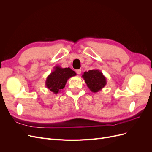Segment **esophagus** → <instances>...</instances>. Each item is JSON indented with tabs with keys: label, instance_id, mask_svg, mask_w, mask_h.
Segmentation results:
<instances>
[{
	"label": "esophagus",
	"instance_id": "34e87169",
	"mask_svg": "<svg viewBox=\"0 0 152 152\" xmlns=\"http://www.w3.org/2000/svg\"><path fill=\"white\" fill-rule=\"evenodd\" d=\"M76 73H77L78 75H80V73H81V70H80V69H79V70H76Z\"/></svg>",
	"mask_w": 152,
	"mask_h": 152
}]
</instances>
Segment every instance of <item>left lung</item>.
<instances>
[{
    "label": "left lung",
    "mask_w": 152,
    "mask_h": 152,
    "mask_svg": "<svg viewBox=\"0 0 152 152\" xmlns=\"http://www.w3.org/2000/svg\"><path fill=\"white\" fill-rule=\"evenodd\" d=\"M86 84L91 91L98 93L107 84V79L103 73L99 70H91L85 72L82 75Z\"/></svg>",
    "instance_id": "obj_1"
}]
</instances>
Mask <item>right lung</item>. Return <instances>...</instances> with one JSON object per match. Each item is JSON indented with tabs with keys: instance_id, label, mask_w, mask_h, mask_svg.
<instances>
[{
	"instance_id": "1",
	"label": "right lung",
	"mask_w": 152,
	"mask_h": 152,
	"mask_svg": "<svg viewBox=\"0 0 152 152\" xmlns=\"http://www.w3.org/2000/svg\"><path fill=\"white\" fill-rule=\"evenodd\" d=\"M76 75V73L70 68H63L57 65L54 67L53 72L47 77L45 86L54 94H58L65 87L68 79Z\"/></svg>"
}]
</instances>
